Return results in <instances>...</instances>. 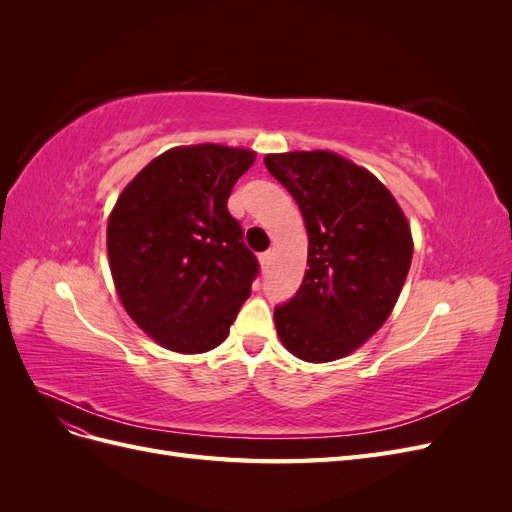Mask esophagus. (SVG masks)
<instances>
[{
	"mask_svg": "<svg viewBox=\"0 0 512 512\" xmlns=\"http://www.w3.org/2000/svg\"><path fill=\"white\" fill-rule=\"evenodd\" d=\"M271 258H273V252H271V250L262 252V254H260V262H262V267H269V265H271Z\"/></svg>",
	"mask_w": 512,
	"mask_h": 512,
	"instance_id": "34e87169",
	"label": "esophagus"
}]
</instances>
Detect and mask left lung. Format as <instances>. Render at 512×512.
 I'll list each match as a JSON object with an SVG mask.
<instances>
[{
    "instance_id": "1",
    "label": "left lung",
    "mask_w": 512,
    "mask_h": 512,
    "mask_svg": "<svg viewBox=\"0 0 512 512\" xmlns=\"http://www.w3.org/2000/svg\"><path fill=\"white\" fill-rule=\"evenodd\" d=\"M297 200L307 228V265L294 297L275 307L286 350L309 363L348 356L389 318L412 262V235L393 194L333 151L265 156Z\"/></svg>"
}]
</instances>
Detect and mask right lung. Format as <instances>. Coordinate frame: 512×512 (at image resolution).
<instances>
[{"label":"right lung","mask_w":512,"mask_h":512,"mask_svg":"<svg viewBox=\"0 0 512 512\" xmlns=\"http://www.w3.org/2000/svg\"><path fill=\"white\" fill-rule=\"evenodd\" d=\"M254 151L190 145L164 151L117 198L106 250L130 318L168 350L198 354L228 337L260 271L228 211Z\"/></svg>","instance_id":"obj_1"}]
</instances>
